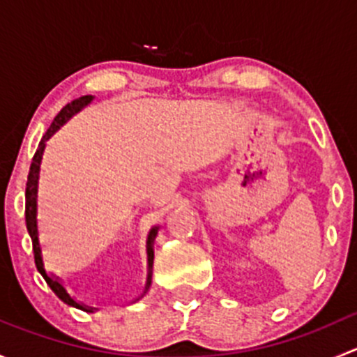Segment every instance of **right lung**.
<instances>
[{
    "label": "right lung",
    "instance_id": "1",
    "mask_svg": "<svg viewBox=\"0 0 357 357\" xmlns=\"http://www.w3.org/2000/svg\"><path fill=\"white\" fill-rule=\"evenodd\" d=\"M95 96L93 95H86L81 96V98L74 100V102L67 103L62 110L59 112V115L55 117V121L52 122V126L48 128V131L45 132L43 139L39 142L38 150H36L34 157H32L31 162V169H29V176H27V186H25V225H27V231L31 235L32 240V250H34V261H36V268L38 271L41 273V276L45 278V282L48 283V287L59 295V298H62L63 302L72 307H77L81 311L86 312H93L95 307H89V305L82 304V302H77L70 294H68L66 287H63L62 280L55 275H50L45 268V261H43V252H41V243H39V231H38V181H39V167H41V158H43V152H45L46 142L62 128L63 124L68 121V119L74 117L75 114H79L84 107H88L89 103L93 102ZM158 233V226H153L152 229L149 231V236H146V283H145V290L143 294L139 295L138 298H135L132 302L139 301L143 295L146 294L152 285V268H153V242H155V236Z\"/></svg>",
    "mask_w": 357,
    "mask_h": 357
}]
</instances>
